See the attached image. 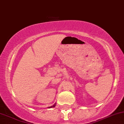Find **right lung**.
I'll return each instance as SVG.
<instances>
[{"instance_id": "obj_1", "label": "right lung", "mask_w": 124, "mask_h": 124, "mask_svg": "<svg viewBox=\"0 0 124 124\" xmlns=\"http://www.w3.org/2000/svg\"><path fill=\"white\" fill-rule=\"evenodd\" d=\"M55 106H56V104H54V105L51 106V107H49V108H54V107H55Z\"/></svg>"}]
</instances>
